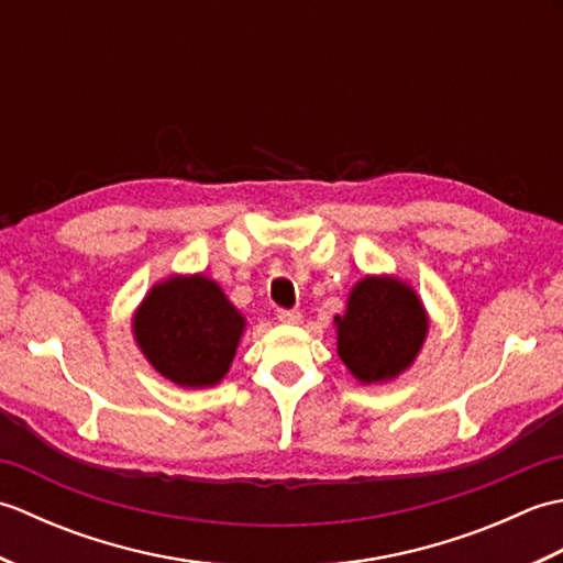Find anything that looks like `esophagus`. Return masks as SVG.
Instances as JSON below:
<instances>
[{
    "label": "esophagus",
    "mask_w": 563,
    "mask_h": 563,
    "mask_svg": "<svg viewBox=\"0 0 563 563\" xmlns=\"http://www.w3.org/2000/svg\"><path fill=\"white\" fill-rule=\"evenodd\" d=\"M278 319L283 321V324H300V321H302V314L300 312H297V309H280V312H278Z\"/></svg>",
    "instance_id": "esophagus-1"
}]
</instances>
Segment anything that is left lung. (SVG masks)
Wrapping results in <instances>:
<instances>
[{"instance_id": "left-lung-1", "label": "left lung", "mask_w": 563, "mask_h": 563, "mask_svg": "<svg viewBox=\"0 0 563 563\" xmlns=\"http://www.w3.org/2000/svg\"><path fill=\"white\" fill-rule=\"evenodd\" d=\"M336 327V351L363 385L397 379L421 353L430 321L421 297L397 275H365L353 285Z\"/></svg>"}]
</instances>
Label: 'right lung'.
Masks as SVG:
<instances>
[{"label": "right lung", "mask_w": 563, "mask_h": 563, "mask_svg": "<svg viewBox=\"0 0 563 563\" xmlns=\"http://www.w3.org/2000/svg\"><path fill=\"white\" fill-rule=\"evenodd\" d=\"M246 319L202 273L152 285L133 314V336L157 373L184 389H206L230 373Z\"/></svg>", "instance_id": "add662e5"}]
</instances>
